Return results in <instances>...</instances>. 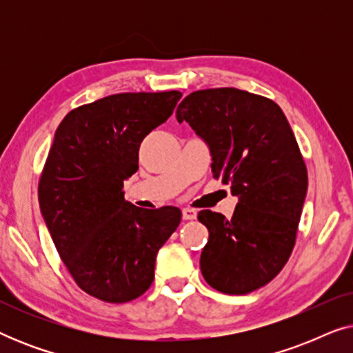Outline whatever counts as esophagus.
Returning a JSON list of instances; mask_svg holds the SVG:
<instances>
[{
  "instance_id": "34e87169",
  "label": "esophagus",
  "mask_w": 353,
  "mask_h": 353,
  "mask_svg": "<svg viewBox=\"0 0 353 353\" xmlns=\"http://www.w3.org/2000/svg\"><path fill=\"white\" fill-rule=\"evenodd\" d=\"M196 210L192 209H183V220H194L196 219Z\"/></svg>"
}]
</instances>
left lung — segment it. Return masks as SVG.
I'll return each instance as SVG.
<instances>
[{
	"instance_id": "8db88e82",
	"label": "left lung",
	"mask_w": 353,
	"mask_h": 353,
	"mask_svg": "<svg viewBox=\"0 0 353 353\" xmlns=\"http://www.w3.org/2000/svg\"><path fill=\"white\" fill-rule=\"evenodd\" d=\"M207 144L214 178L231 186V219L201 210L209 230L202 276L223 294H249L281 272L296 243L307 196V168L281 108L236 88L199 90L176 109Z\"/></svg>"
}]
</instances>
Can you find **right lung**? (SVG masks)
I'll list each match as a JSON object with an SVG mask.
<instances>
[{"mask_svg": "<svg viewBox=\"0 0 353 353\" xmlns=\"http://www.w3.org/2000/svg\"><path fill=\"white\" fill-rule=\"evenodd\" d=\"M180 91L120 93L70 110L59 123L38 201L52 243L77 284L123 303L152 284L159 249L181 221L178 207L125 201L139 144L170 117Z\"/></svg>", "mask_w": 353, "mask_h": 353, "instance_id": "1", "label": "right lung"}]
</instances>
